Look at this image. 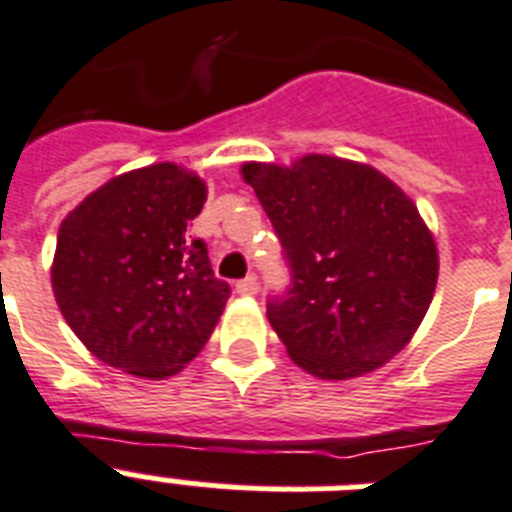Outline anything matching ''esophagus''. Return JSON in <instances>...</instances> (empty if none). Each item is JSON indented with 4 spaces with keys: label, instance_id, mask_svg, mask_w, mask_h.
<instances>
[{
    "label": "esophagus",
    "instance_id": "34e87169",
    "mask_svg": "<svg viewBox=\"0 0 512 512\" xmlns=\"http://www.w3.org/2000/svg\"><path fill=\"white\" fill-rule=\"evenodd\" d=\"M236 294H239V296H255L257 294V278L255 276L242 278V281L236 283Z\"/></svg>",
    "mask_w": 512,
    "mask_h": 512
}]
</instances>
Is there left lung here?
<instances>
[{
    "instance_id": "8db88e82",
    "label": "left lung",
    "mask_w": 512,
    "mask_h": 512,
    "mask_svg": "<svg viewBox=\"0 0 512 512\" xmlns=\"http://www.w3.org/2000/svg\"><path fill=\"white\" fill-rule=\"evenodd\" d=\"M255 190L291 265L268 320L291 362L320 380H351L390 362L427 315L440 257L406 192L375 166L309 156L249 161Z\"/></svg>"
}]
</instances>
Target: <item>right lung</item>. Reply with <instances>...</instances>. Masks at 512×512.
<instances>
[{
    "label": "right lung",
    "instance_id": "right-lung-1",
    "mask_svg": "<svg viewBox=\"0 0 512 512\" xmlns=\"http://www.w3.org/2000/svg\"><path fill=\"white\" fill-rule=\"evenodd\" d=\"M205 200L195 171L163 161L114 176L62 221L51 289L103 364L166 380L208 343L231 289L187 234Z\"/></svg>",
    "mask_w": 512,
    "mask_h": 512
}]
</instances>
